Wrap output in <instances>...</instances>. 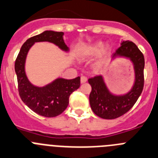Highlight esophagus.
Here are the masks:
<instances>
[{
	"label": "esophagus",
	"instance_id": "esophagus-1",
	"mask_svg": "<svg viewBox=\"0 0 158 158\" xmlns=\"http://www.w3.org/2000/svg\"><path fill=\"white\" fill-rule=\"evenodd\" d=\"M87 81V78L86 76H81V83H85Z\"/></svg>",
	"mask_w": 158,
	"mask_h": 158
}]
</instances>
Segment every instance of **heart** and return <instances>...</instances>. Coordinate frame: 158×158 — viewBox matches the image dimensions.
Returning <instances> with one entry per match:
<instances>
[{
    "mask_svg": "<svg viewBox=\"0 0 158 158\" xmlns=\"http://www.w3.org/2000/svg\"><path fill=\"white\" fill-rule=\"evenodd\" d=\"M109 52H110V48H109V45H106L103 46V44L102 42H97L85 48L82 50L81 55L83 58H91L98 54L95 65L100 66L101 64H102L104 60H106V56H108Z\"/></svg>",
    "mask_w": 158,
    "mask_h": 158,
    "instance_id": "heart-1",
    "label": "heart"
}]
</instances>
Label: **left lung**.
<instances>
[{"label": "left lung", "mask_w": 158, "mask_h": 158, "mask_svg": "<svg viewBox=\"0 0 158 158\" xmlns=\"http://www.w3.org/2000/svg\"><path fill=\"white\" fill-rule=\"evenodd\" d=\"M117 57L129 59L134 66L135 82L127 93L120 95L111 93L102 75L88 79L92 87L89 97L91 109L97 116L106 120L116 119L128 112L137 102L144 86V56L137 45L132 42L123 41L112 60Z\"/></svg>", "instance_id": "left-lung-1"}]
</instances>
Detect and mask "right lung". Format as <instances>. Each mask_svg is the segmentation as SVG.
<instances>
[{"instance_id":"add662e5","label":"right lung","mask_w":158,"mask_h":158,"mask_svg":"<svg viewBox=\"0 0 158 158\" xmlns=\"http://www.w3.org/2000/svg\"><path fill=\"white\" fill-rule=\"evenodd\" d=\"M63 36V32L45 31L40 35L31 37L22 45L15 62L18 89L21 99L31 110L45 117H54L66 109L71 94L80 86V77L78 76L72 79L57 78L45 86H35L26 75V58L30 49L35 42H51L64 52H69V48L65 44Z\"/></svg>"}]
</instances>
